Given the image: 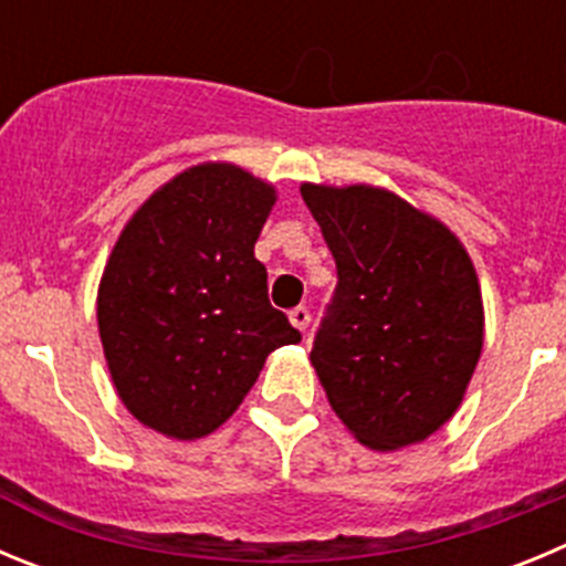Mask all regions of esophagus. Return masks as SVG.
<instances>
[{
    "instance_id": "obj_1",
    "label": "esophagus",
    "mask_w": 566,
    "mask_h": 566,
    "mask_svg": "<svg viewBox=\"0 0 566 566\" xmlns=\"http://www.w3.org/2000/svg\"><path fill=\"white\" fill-rule=\"evenodd\" d=\"M289 319H292V325L297 331H305L311 325V311L305 308V305H297V308L289 311Z\"/></svg>"
}]
</instances>
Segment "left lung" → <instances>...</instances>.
<instances>
[{
	"mask_svg": "<svg viewBox=\"0 0 566 566\" xmlns=\"http://www.w3.org/2000/svg\"><path fill=\"white\" fill-rule=\"evenodd\" d=\"M334 252L339 286L311 365L359 443H423L463 403L485 311L463 241L387 188L300 185Z\"/></svg>",
	"mask_w": 566,
	"mask_h": 566,
	"instance_id": "8db88e82",
	"label": "left lung"
}]
</instances>
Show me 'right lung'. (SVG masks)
I'll list each match as a JSON object with an SVG mask.
<instances>
[{
    "mask_svg": "<svg viewBox=\"0 0 566 566\" xmlns=\"http://www.w3.org/2000/svg\"><path fill=\"white\" fill-rule=\"evenodd\" d=\"M274 201L272 181L199 163L123 227L97 286V331L114 390L143 427L174 440L216 432L266 356L300 342L255 258Z\"/></svg>",
    "mask_w": 566,
    "mask_h": 566,
    "instance_id": "1",
    "label": "right lung"
}]
</instances>
